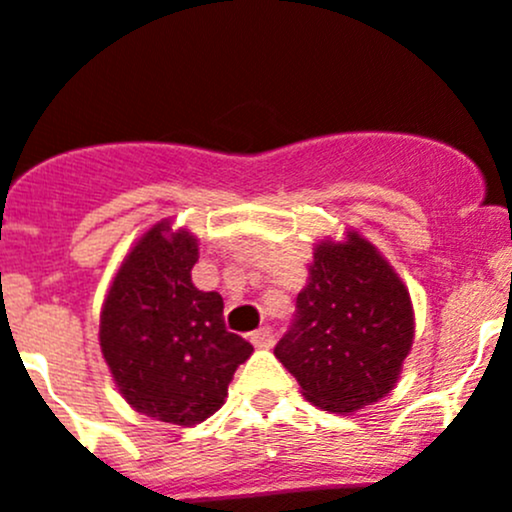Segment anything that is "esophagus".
Instances as JSON below:
<instances>
[{
  "mask_svg": "<svg viewBox=\"0 0 512 512\" xmlns=\"http://www.w3.org/2000/svg\"><path fill=\"white\" fill-rule=\"evenodd\" d=\"M250 342L255 347H272L274 345V333L269 328H260L255 333H250Z\"/></svg>",
  "mask_w": 512,
  "mask_h": 512,
  "instance_id": "esophagus-1",
  "label": "esophagus"
}]
</instances>
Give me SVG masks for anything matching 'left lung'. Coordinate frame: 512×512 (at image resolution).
Instances as JSON below:
<instances>
[{"label":"left lung","mask_w":512,"mask_h":512,"mask_svg":"<svg viewBox=\"0 0 512 512\" xmlns=\"http://www.w3.org/2000/svg\"><path fill=\"white\" fill-rule=\"evenodd\" d=\"M415 340V313L391 262L357 230L313 247L296 318L274 357L303 398L330 413H355L393 391Z\"/></svg>","instance_id":"left-lung-1"}]
</instances>
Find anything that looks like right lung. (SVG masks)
I'll list each match as a JSON object with an SVG mask.
<instances>
[{
	"label": "right lung",
	"mask_w": 512,
	"mask_h": 512,
	"mask_svg": "<svg viewBox=\"0 0 512 512\" xmlns=\"http://www.w3.org/2000/svg\"><path fill=\"white\" fill-rule=\"evenodd\" d=\"M199 240L170 218L150 226L116 269L101 303L99 345L133 411L192 428L226 403L252 345L228 333L218 291L192 282Z\"/></svg>",
	"instance_id": "obj_1"
}]
</instances>
